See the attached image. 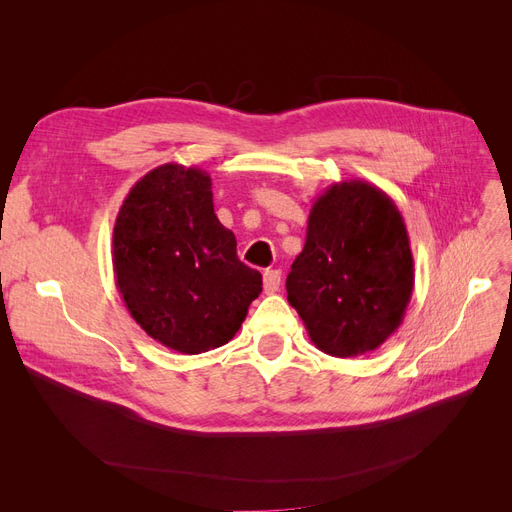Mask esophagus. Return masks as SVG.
I'll use <instances>...</instances> for the list:
<instances>
[{
  "instance_id": "obj_1",
  "label": "esophagus",
  "mask_w": 512,
  "mask_h": 512,
  "mask_svg": "<svg viewBox=\"0 0 512 512\" xmlns=\"http://www.w3.org/2000/svg\"><path fill=\"white\" fill-rule=\"evenodd\" d=\"M280 282H282V274H280L278 270H267V272L263 274V290H265L267 294L278 292Z\"/></svg>"
}]
</instances>
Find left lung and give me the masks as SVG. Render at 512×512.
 I'll return each instance as SVG.
<instances>
[{
    "label": "left lung",
    "instance_id": "1",
    "mask_svg": "<svg viewBox=\"0 0 512 512\" xmlns=\"http://www.w3.org/2000/svg\"><path fill=\"white\" fill-rule=\"evenodd\" d=\"M413 286L409 232L396 203L365 180L328 186L286 278L288 303L311 342L340 359L375 351L405 319Z\"/></svg>",
    "mask_w": 512,
    "mask_h": 512
}]
</instances>
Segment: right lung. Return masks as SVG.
I'll return each instance as SVG.
<instances>
[{"instance_id": "add662e5", "label": "right lung", "mask_w": 512, "mask_h": 512, "mask_svg": "<svg viewBox=\"0 0 512 512\" xmlns=\"http://www.w3.org/2000/svg\"><path fill=\"white\" fill-rule=\"evenodd\" d=\"M116 288L159 344L201 355L234 338L261 292V274L236 257L201 168L164 164L126 195L114 224Z\"/></svg>"}]
</instances>
